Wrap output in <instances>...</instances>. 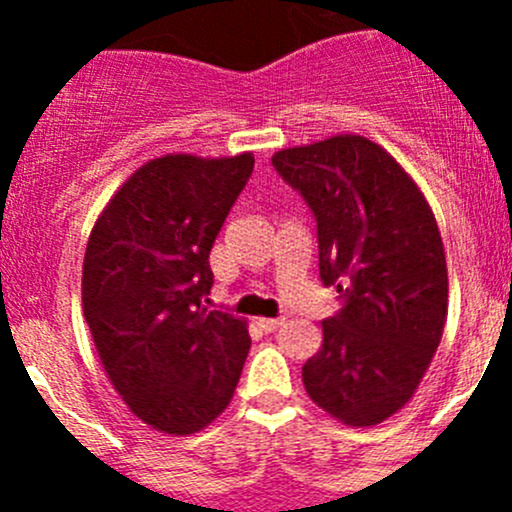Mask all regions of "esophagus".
<instances>
[{
  "instance_id": "obj_1",
  "label": "esophagus",
  "mask_w": 512,
  "mask_h": 512,
  "mask_svg": "<svg viewBox=\"0 0 512 512\" xmlns=\"http://www.w3.org/2000/svg\"><path fill=\"white\" fill-rule=\"evenodd\" d=\"M260 327L262 332H277L280 327H285V319L277 317V319H260Z\"/></svg>"
}]
</instances>
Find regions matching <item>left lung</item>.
<instances>
[{
	"instance_id": "left-lung-1",
	"label": "left lung",
	"mask_w": 512,
	"mask_h": 512,
	"mask_svg": "<svg viewBox=\"0 0 512 512\" xmlns=\"http://www.w3.org/2000/svg\"><path fill=\"white\" fill-rule=\"evenodd\" d=\"M317 223L319 277L339 312L302 366L309 399L349 426H376L421 384L448 309L441 232L399 163L361 136L272 156Z\"/></svg>"
}]
</instances>
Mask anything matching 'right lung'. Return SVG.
Segmentation results:
<instances>
[{
    "label": "right lung",
    "instance_id": "1",
    "mask_svg": "<svg viewBox=\"0 0 512 512\" xmlns=\"http://www.w3.org/2000/svg\"><path fill=\"white\" fill-rule=\"evenodd\" d=\"M255 158L165 156L113 195L84 257V317L138 418L195 433L223 414L250 349L242 319L208 309L210 250Z\"/></svg>",
    "mask_w": 512,
    "mask_h": 512
}]
</instances>
